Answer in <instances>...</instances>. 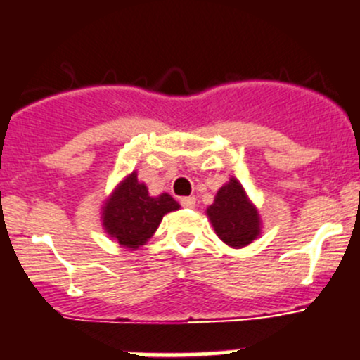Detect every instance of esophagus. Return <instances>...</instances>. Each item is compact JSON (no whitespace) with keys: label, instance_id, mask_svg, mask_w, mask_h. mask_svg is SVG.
Masks as SVG:
<instances>
[{"label":"esophagus","instance_id":"esophagus-1","mask_svg":"<svg viewBox=\"0 0 360 360\" xmlns=\"http://www.w3.org/2000/svg\"><path fill=\"white\" fill-rule=\"evenodd\" d=\"M181 205H183L184 209H193V207L196 205V198L195 196H186V198H181Z\"/></svg>","mask_w":360,"mask_h":360}]
</instances>
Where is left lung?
I'll list each match as a JSON object with an SVG mask.
<instances>
[{
  "mask_svg": "<svg viewBox=\"0 0 360 360\" xmlns=\"http://www.w3.org/2000/svg\"><path fill=\"white\" fill-rule=\"evenodd\" d=\"M205 212L215 234L231 248L247 247L262 233L259 210L236 177H229Z\"/></svg>",
  "mask_w": 360,
  "mask_h": 360,
  "instance_id": "8db88e82",
  "label": "left lung"
}]
</instances>
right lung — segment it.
I'll return each instance as SVG.
<instances>
[{
  "mask_svg": "<svg viewBox=\"0 0 360 360\" xmlns=\"http://www.w3.org/2000/svg\"><path fill=\"white\" fill-rule=\"evenodd\" d=\"M179 207L169 193L150 196L146 184L138 181V172L132 170L103 202L101 226L120 247L138 250L153 236L164 215Z\"/></svg>",
  "mask_w": 360,
  "mask_h": 360,
  "instance_id": "1",
  "label": "right lung"
}]
</instances>
